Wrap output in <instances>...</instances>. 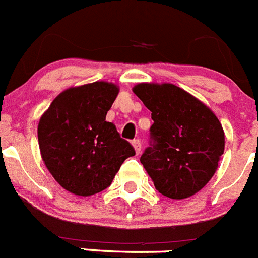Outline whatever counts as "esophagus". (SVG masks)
Wrapping results in <instances>:
<instances>
[{"mask_svg": "<svg viewBox=\"0 0 258 258\" xmlns=\"http://www.w3.org/2000/svg\"><path fill=\"white\" fill-rule=\"evenodd\" d=\"M133 146L134 148H135V152L140 153V151H142V142H140L139 139L133 140Z\"/></svg>", "mask_w": 258, "mask_h": 258, "instance_id": "1", "label": "esophagus"}]
</instances>
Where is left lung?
<instances>
[{
    "instance_id": "left-lung-1",
    "label": "left lung",
    "mask_w": 258,
    "mask_h": 258,
    "mask_svg": "<svg viewBox=\"0 0 258 258\" xmlns=\"http://www.w3.org/2000/svg\"><path fill=\"white\" fill-rule=\"evenodd\" d=\"M134 93L151 111L149 147L140 162L156 190L172 199L194 196L214 176L224 133L207 106L172 84H139Z\"/></svg>"
}]
</instances>
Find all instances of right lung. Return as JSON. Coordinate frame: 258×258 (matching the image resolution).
I'll return each mask as SVG.
<instances>
[{"label": "right lung", "instance_id": "1", "mask_svg": "<svg viewBox=\"0 0 258 258\" xmlns=\"http://www.w3.org/2000/svg\"><path fill=\"white\" fill-rule=\"evenodd\" d=\"M118 92L105 81L67 89L39 120L43 161L60 186L76 196L109 187L123 161L135 155L115 125L106 122Z\"/></svg>", "mask_w": 258, "mask_h": 258}]
</instances>
